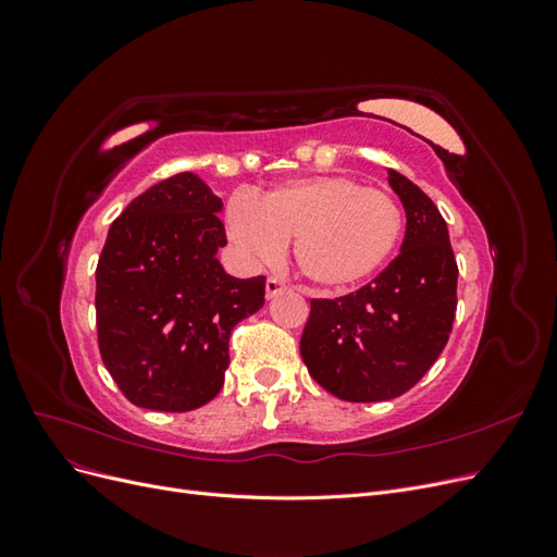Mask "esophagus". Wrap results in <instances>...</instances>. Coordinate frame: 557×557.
Masks as SVG:
<instances>
[{"mask_svg": "<svg viewBox=\"0 0 557 557\" xmlns=\"http://www.w3.org/2000/svg\"><path fill=\"white\" fill-rule=\"evenodd\" d=\"M267 299H272V297H276V295H281L283 290H288V285L285 283H281L278 278H274V276H269L267 278Z\"/></svg>", "mask_w": 557, "mask_h": 557, "instance_id": "1", "label": "esophagus"}]
</instances>
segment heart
Masks as SVG:
<instances>
[{
    "label": "heart",
    "instance_id": "heart-1",
    "mask_svg": "<svg viewBox=\"0 0 557 557\" xmlns=\"http://www.w3.org/2000/svg\"><path fill=\"white\" fill-rule=\"evenodd\" d=\"M227 234L246 258L276 260L295 239V264L320 288H346L372 276L399 244L397 201L348 176H309L281 183L258 199L234 197Z\"/></svg>",
    "mask_w": 557,
    "mask_h": 557
}]
</instances>
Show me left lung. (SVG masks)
I'll list each match as a JSON object with an SVG mask.
<instances>
[{
    "mask_svg": "<svg viewBox=\"0 0 557 557\" xmlns=\"http://www.w3.org/2000/svg\"><path fill=\"white\" fill-rule=\"evenodd\" d=\"M391 174L407 211L401 252L360 290L311 299L299 352L309 374L346 401L395 399L428 374L458 309V262L434 201Z\"/></svg>",
    "mask_w": 557,
    "mask_h": 557,
    "instance_id": "left-lung-1",
    "label": "left lung"
}]
</instances>
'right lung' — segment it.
Returning a JSON list of instances; mask_svg holds the SVG:
<instances>
[{"label":"right lung","mask_w":557,"mask_h":557,"mask_svg":"<svg viewBox=\"0 0 557 557\" xmlns=\"http://www.w3.org/2000/svg\"><path fill=\"white\" fill-rule=\"evenodd\" d=\"M223 201L183 172L148 188L115 218L95 278L102 362L134 407L183 413L223 387L230 336L264 305V276L234 278Z\"/></svg>","instance_id":"obj_1"}]
</instances>
